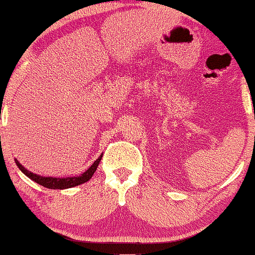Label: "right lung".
Instances as JSON below:
<instances>
[{"label": "right lung", "instance_id": "1", "mask_svg": "<svg viewBox=\"0 0 255 255\" xmlns=\"http://www.w3.org/2000/svg\"><path fill=\"white\" fill-rule=\"evenodd\" d=\"M102 157H103V154H102V156H99L98 159L95 160V162H93V164L91 165L90 168L84 172V174H81L80 176H77V177H75V176L62 177V178L43 177V176H40V175L33 174V172L28 171L27 169H25L24 166L20 164V163L17 162L16 159H15V163H16L17 168H19L20 170L24 172L26 176L30 177L31 180L34 181V182L39 183L40 186L46 187V188H50V189H66V188H72V187L78 186V184L87 182V181H89L90 178L92 177V175L95 174L96 169H97V166L99 164V162H101Z\"/></svg>", "mask_w": 255, "mask_h": 255}]
</instances>
